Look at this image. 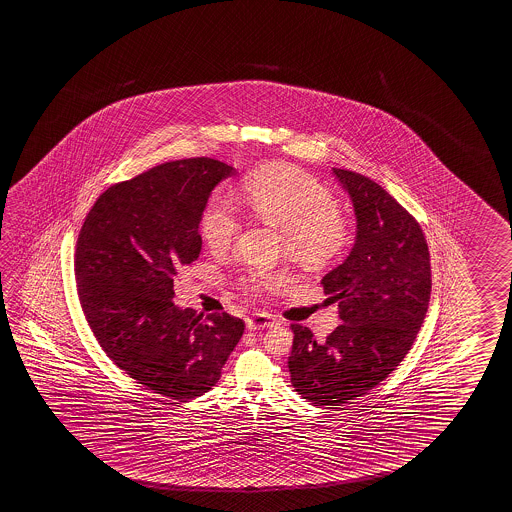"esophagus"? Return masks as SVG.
Wrapping results in <instances>:
<instances>
[{
  "instance_id": "esophagus-1",
  "label": "esophagus",
  "mask_w": 512,
  "mask_h": 512,
  "mask_svg": "<svg viewBox=\"0 0 512 512\" xmlns=\"http://www.w3.org/2000/svg\"><path fill=\"white\" fill-rule=\"evenodd\" d=\"M275 317L270 313H255L246 319V326L248 329H266L275 326Z\"/></svg>"
}]
</instances>
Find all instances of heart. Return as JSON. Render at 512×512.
<instances>
[{"label":"heart","mask_w":512,"mask_h":512,"mask_svg":"<svg viewBox=\"0 0 512 512\" xmlns=\"http://www.w3.org/2000/svg\"><path fill=\"white\" fill-rule=\"evenodd\" d=\"M242 193L257 219L282 232L286 250L304 268H324L348 248L351 224L338 210L335 195L299 168L266 164L244 177ZM241 228L237 208L226 197L213 195L204 204L199 232L210 250H230ZM237 282L244 293L257 297L282 290L290 277L284 271L248 268Z\"/></svg>","instance_id":"1"}]
</instances>
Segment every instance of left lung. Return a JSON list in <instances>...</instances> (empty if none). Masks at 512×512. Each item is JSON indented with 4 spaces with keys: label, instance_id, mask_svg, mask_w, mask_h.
Masks as SVG:
<instances>
[{
    "label": "left lung",
    "instance_id": "left-lung-1",
    "mask_svg": "<svg viewBox=\"0 0 512 512\" xmlns=\"http://www.w3.org/2000/svg\"><path fill=\"white\" fill-rule=\"evenodd\" d=\"M357 215L348 259L322 279L342 324L326 340L291 324V384L309 402L342 405L393 373L413 346L431 297V257L420 224L380 184L333 168Z\"/></svg>",
    "mask_w": 512,
    "mask_h": 512
}]
</instances>
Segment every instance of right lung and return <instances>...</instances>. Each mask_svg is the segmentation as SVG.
Returning a JSON list of instances; mask_svg holds the SVG:
<instances>
[{"label": "right lung", "instance_id": "obj_1", "mask_svg": "<svg viewBox=\"0 0 512 512\" xmlns=\"http://www.w3.org/2000/svg\"><path fill=\"white\" fill-rule=\"evenodd\" d=\"M232 166L210 157L157 164L97 197L74 255L79 304L107 357L157 395L201 396L244 333V322L174 304V282L199 259V222Z\"/></svg>", "mask_w": 512, "mask_h": 512}]
</instances>
